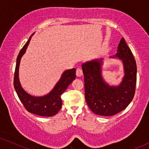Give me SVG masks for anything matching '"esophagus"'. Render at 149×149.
<instances>
[{
	"mask_svg": "<svg viewBox=\"0 0 149 149\" xmlns=\"http://www.w3.org/2000/svg\"><path fill=\"white\" fill-rule=\"evenodd\" d=\"M76 74L77 77H81L83 75V70L81 68H77L76 70Z\"/></svg>",
	"mask_w": 149,
	"mask_h": 149,
	"instance_id": "esophagus-1",
	"label": "esophagus"
}]
</instances>
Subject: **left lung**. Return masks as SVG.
I'll use <instances>...</instances> for the list:
<instances>
[{"instance_id":"left-lung-1","label":"left lung","mask_w":149,"mask_h":149,"mask_svg":"<svg viewBox=\"0 0 149 149\" xmlns=\"http://www.w3.org/2000/svg\"><path fill=\"white\" fill-rule=\"evenodd\" d=\"M111 58H118L123 62L125 75L118 86H111L104 81L102 76V59L82 64L85 100L91 111L98 115H116L129 105L135 94L137 67L123 38L118 45L117 54Z\"/></svg>"}]
</instances>
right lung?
<instances>
[{"mask_svg": "<svg viewBox=\"0 0 149 149\" xmlns=\"http://www.w3.org/2000/svg\"><path fill=\"white\" fill-rule=\"evenodd\" d=\"M32 35L33 34L30 36L29 39L18 54L14 74V88L20 101L28 112L42 117H52L56 115L62 108V101L61 95L76 78V69L72 68L65 70L56 86L48 94L44 96L36 97L28 93L22 88L18 75L20 60L22 56L25 54Z\"/></svg>", "mask_w": 149, "mask_h": 149, "instance_id": "1", "label": "right lung"}]
</instances>
